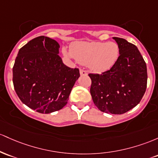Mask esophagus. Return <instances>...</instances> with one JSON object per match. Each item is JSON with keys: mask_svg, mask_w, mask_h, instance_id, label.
<instances>
[{"mask_svg": "<svg viewBox=\"0 0 158 158\" xmlns=\"http://www.w3.org/2000/svg\"><path fill=\"white\" fill-rule=\"evenodd\" d=\"M80 74H81V75H87L88 73L86 70L80 69Z\"/></svg>", "mask_w": 158, "mask_h": 158, "instance_id": "obj_1", "label": "esophagus"}]
</instances>
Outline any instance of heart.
<instances>
[{"mask_svg":"<svg viewBox=\"0 0 158 158\" xmlns=\"http://www.w3.org/2000/svg\"><path fill=\"white\" fill-rule=\"evenodd\" d=\"M70 51L63 48V53L81 64H87L90 69L98 73L110 69L117 62L120 52L114 42H75L71 46Z\"/></svg>","mask_w":158,"mask_h":158,"instance_id":"b5f03b06","label":"heart"}]
</instances>
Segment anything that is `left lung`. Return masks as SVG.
Segmentation results:
<instances>
[{
    "instance_id": "8db88e82",
    "label": "left lung",
    "mask_w": 158,
    "mask_h": 158,
    "mask_svg": "<svg viewBox=\"0 0 158 158\" xmlns=\"http://www.w3.org/2000/svg\"><path fill=\"white\" fill-rule=\"evenodd\" d=\"M119 47L117 62L102 74H89L90 93L101 111L122 114L136 107L147 86L146 62L136 45L124 39L113 37Z\"/></svg>"
}]
</instances>
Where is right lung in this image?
Returning a JSON list of instances; mask_svg holds the SVG:
<instances>
[{
	"mask_svg": "<svg viewBox=\"0 0 158 158\" xmlns=\"http://www.w3.org/2000/svg\"><path fill=\"white\" fill-rule=\"evenodd\" d=\"M60 45L41 36L20 48L12 68L15 93L23 104L40 113L60 110L67 104L80 77L78 69L63 63Z\"/></svg>",
	"mask_w": 158,
	"mask_h": 158,
	"instance_id": "obj_1",
	"label": "right lung"
}]
</instances>
